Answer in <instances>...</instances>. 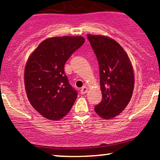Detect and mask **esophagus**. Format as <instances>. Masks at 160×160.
I'll return each instance as SVG.
<instances>
[{"instance_id": "34e87169", "label": "esophagus", "mask_w": 160, "mask_h": 160, "mask_svg": "<svg viewBox=\"0 0 160 160\" xmlns=\"http://www.w3.org/2000/svg\"><path fill=\"white\" fill-rule=\"evenodd\" d=\"M87 91H88L87 87H86V86H83V87L80 89V93H81V94H86V93L87 92Z\"/></svg>"}]
</instances>
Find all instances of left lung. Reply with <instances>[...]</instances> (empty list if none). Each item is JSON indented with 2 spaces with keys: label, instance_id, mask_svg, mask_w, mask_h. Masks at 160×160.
<instances>
[{
  "label": "left lung",
  "instance_id": "1",
  "mask_svg": "<svg viewBox=\"0 0 160 160\" xmlns=\"http://www.w3.org/2000/svg\"><path fill=\"white\" fill-rule=\"evenodd\" d=\"M98 62L102 100L95 111L102 118L119 115L128 105L134 89V72L122 47L105 36L87 34Z\"/></svg>",
  "mask_w": 160,
  "mask_h": 160
}]
</instances>
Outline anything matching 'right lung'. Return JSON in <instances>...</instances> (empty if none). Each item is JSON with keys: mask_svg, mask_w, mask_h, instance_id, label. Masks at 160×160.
Returning <instances> with one entry per match:
<instances>
[{"mask_svg": "<svg viewBox=\"0 0 160 160\" xmlns=\"http://www.w3.org/2000/svg\"><path fill=\"white\" fill-rule=\"evenodd\" d=\"M84 42L80 36L48 38L40 43L28 59L25 69L28 98L32 107L48 120L63 118L78 97L64 67Z\"/></svg>", "mask_w": 160, "mask_h": 160, "instance_id": "add662e5", "label": "right lung"}]
</instances>
